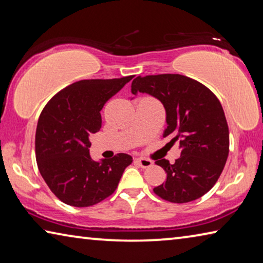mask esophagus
<instances>
[{
  "label": "esophagus",
  "mask_w": 263,
  "mask_h": 263,
  "mask_svg": "<svg viewBox=\"0 0 263 263\" xmlns=\"http://www.w3.org/2000/svg\"><path fill=\"white\" fill-rule=\"evenodd\" d=\"M137 161H138V163H139L142 168H148V167H151L153 164V161H151V160L146 159V158H138Z\"/></svg>",
  "instance_id": "34e87169"
}]
</instances>
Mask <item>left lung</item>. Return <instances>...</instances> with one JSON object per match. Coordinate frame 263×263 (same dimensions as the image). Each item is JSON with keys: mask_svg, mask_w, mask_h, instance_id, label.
<instances>
[{"mask_svg": "<svg viewBox=\"0 0 263 263\" xmlns=\"http://www.w3.org/2000/svg\"><path fill=\"white\" fill-rule=\"evenodd\" d=\"M131 92L148 94L161 102L167 123L163 138H171L169 144H180L181 157L175 163L166 159L155 161L167 176L154 193L172 203L202 197L215 185L229 155V126L219 100L202 83L180 74L138 77Z\"/></svg>", "mask_w": 263, "mask_h": 263, "instance_id": "left-lung-1", "label": "left lung"}]
</instances>
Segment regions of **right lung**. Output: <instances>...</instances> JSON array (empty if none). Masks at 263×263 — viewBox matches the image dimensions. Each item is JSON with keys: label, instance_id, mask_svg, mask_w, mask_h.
<instances>
[{"label": "right lung", "instance_id": "obj_1", "mask_svg": "<svg viewBox=\"0 0 263 263\" xmlns=\"http://www.w3.org/2000/svg\"><path fill=\"white\" fill-rule=\"evenodd\" d=\"M133 77L81 80L52 97L39 116L35 160L43 179L61 202L84 208L114 193L132 157L119 153L95 161L89 140L100 131L105 102Z\"/></svg>", "mask_w": 263, "mask_h": 263}]
</instances>
